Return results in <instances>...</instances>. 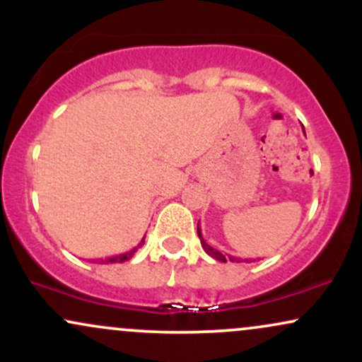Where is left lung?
I'll use <instances>...</instances> for the list:
<instances>
[{
  "mask_svg": "<svg viewBox=\"0 0 362 362\" xmlns=\"http://www.w3.org/2000/svg\"><path fill=\"white\" fill-rule=\"evenodd\" d=\"M197 235H199V240H201L202 248H204V252L207 253V255H211V257H213V259L219 260V262H228V260H230V262H240L238 259H235V257L226 255V253H223V252L216 250V248L211 247V245H207V243H206V240L202 238V233H201V228H199V223H197Z\"/></svg>",
  "mask_w": 362,
  "mask_h": 362,
  "instance_id": "1",
  "label": "left lung"
}]
</instances>
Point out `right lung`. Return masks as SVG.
Returning <instances> with one entry per match:
<instances>
[{
  "label": "right lung",
  "mask_w": 362,
  "mask_h": 362,
  "mask_svg": "<svg viewBox=\"0 0 362 362\" xmlns=\"http://www.w3.org/2000/svg\"><path fill=\"white\" fill-rule=\"evenodd\" d=\"M141 243H144V238L141 240ZM141 243H139V247H141ZM136 250H138V247L132 248V250H129L126 253H120V255L109 257V259H105V260H102V262H103V264H115V262H117V264H122V262H126V260L131 259V257L136 253Z\"/></svg>",
  "instance_id": "add662e5"
}]
</instances>
